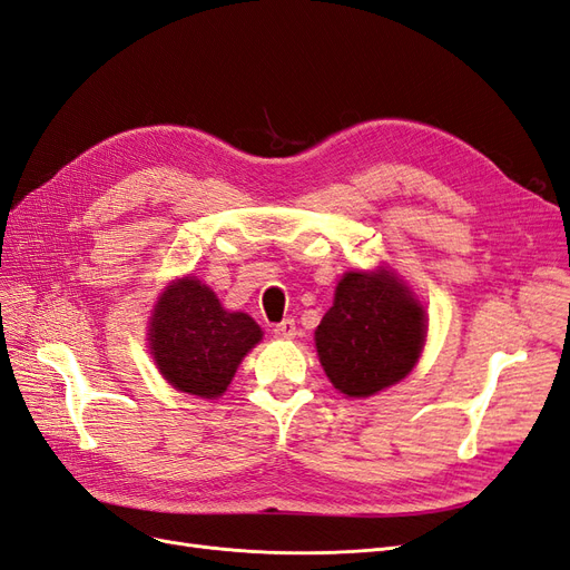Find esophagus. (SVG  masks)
Segmentation results:
<instances>
[{"instance_id": "esophagus-1", "label": "esophagus", "mask_w": 570, "mask_h": 570, "mask_svg": "<svg viewBox=\"0 0 570 570\" xmlns=\"http://www.w3.org/2000/svg\"><path fill=\"white\" fill-rule=\"evenodd\" d=\"M273 333L278 335V337H295L297 335V323H295V318H285V321H281V323H275L273 325Z\"/></svg>"}]
</instances>
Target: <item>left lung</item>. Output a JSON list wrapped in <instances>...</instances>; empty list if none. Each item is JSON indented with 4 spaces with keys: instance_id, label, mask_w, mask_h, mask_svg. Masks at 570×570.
Segmentation results:
<instances>
[{
    "instance_id": "8db88e82",
    "label": "left lung",
    "mask_w": 570,
    "mask_h": 570,
    "mask_svg": "<svg viewBox=\"0 0 570 570\" xmlns=\"http://www.w3.org/2000/svg\"><path fill=\"white\" fill-rule=\"evenodd\" d=\"M425 312L390 273H347L316 327V350L331 383L371 396L411 373L423 350Z\"/></svg>"
}]
</instances>
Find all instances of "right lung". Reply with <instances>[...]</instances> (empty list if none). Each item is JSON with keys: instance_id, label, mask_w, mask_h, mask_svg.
I'll return each instance as SVG.
<instances>
[{"instance_id": "1", "label": "right lung", "mask_w": 570, "mask_h": 570, "mask_svg": "<svg viewBox=\"0 0 570 570\" xmlns=\"http://www.w3.org/2000/svg\"><path fill=\"white\" fill-rule=\"evenodd\" d=\"M262 340L247 314H230L195 278L168 285L149 323V344L166 381L212 400L226 392L237 364Z\"/></svg>"}]
</instances>
